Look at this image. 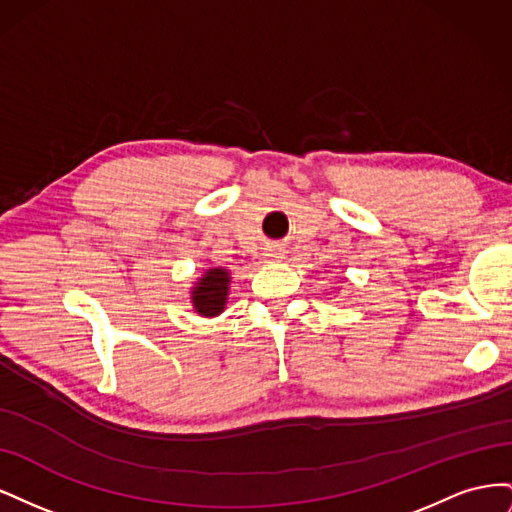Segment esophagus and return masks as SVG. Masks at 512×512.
I'll return each instance as SVG.
<instances>
[{
  "label": "esophagus",
  "mask_w": 512,
  "mask_h": 512,
  "mask_svg": "<svg viewBox=\"0 0 512 512\" xmlns=\"http://www.w3.org/2000/svg\"><path fill=\"white\" fill-rule=\"evenodd\" d=\"M267 256H269V260H280L284 256V250H282V247H271Z\"/></svg>",
  "instance_id": "esophagus-1"
}]
</instances>
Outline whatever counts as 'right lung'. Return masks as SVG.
Returning a JSON list of instances; mask_svg holds the SVG:
<instances>
[{"instance_id":"1","label":"right lung","mask_w":512,"mask_h":512,"mask_svg":"<svg viewBox=\"0 0 512 512\" xmlns=\"http://www.w3.org/2000/svg\"><path fill=\"white\" fill-rule=\"evenodd\" d=\"M228 271L209 269L203 280L192 290V303L200 316H218L226 305L228 294Z\"/></svg>"}]
</instances>
